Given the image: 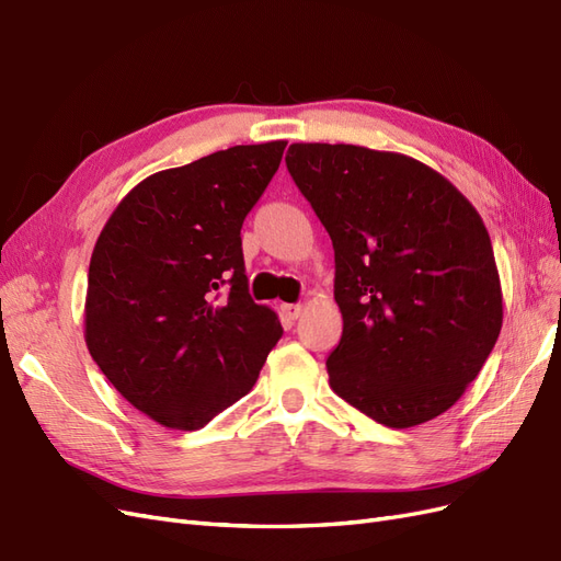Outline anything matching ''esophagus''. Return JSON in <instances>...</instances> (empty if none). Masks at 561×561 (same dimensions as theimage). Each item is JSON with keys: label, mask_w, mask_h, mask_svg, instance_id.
<instances>
[{"label": "esophagus", "mask_w": 561, "mask_h": 561, "mask_svg": "<svg viewBox=\"0 0 561 561\" xmlns=\"http://www.w3.org/2000/svg\"><path fill=\"white\" fill-rule=\"evenodd\" d=\"M280 311H283V316H285V318L297 320V318L304 313V307H301V304H283Z\"/></svg>", "instance_id": "1"}]
</instances>
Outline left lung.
<instances>
[{
	"mask_svg": "<svg viewBox=\"0 0 561 561\" xmlns=\"http://www.w3.org/2000/svg\"><path fill=\"white\" fill-rule=\"evenodd\" d=\"M285 163L334 248L344 330L328 358L332 390L388 428L447 412L503 322L482 217L449 180L393 151L297 142Z\"/></svg>",
	"mask_w": 561,
	"mask_h": 561,
	"instance_id": "8db88e82",
	"label": "left lung"
}]
</instances>
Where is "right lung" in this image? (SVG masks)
I'll use <instances>...</instances> for the list:
<instances>
[{
  "instance_id": "1",
  "label": "right lung",
  "mask_w": 561,
  "mask_h": 561,
  "mask_svg": "<svg viewBox=\"0 0 561 561\" xmlns=\"http://www.w3.org/2000/svg\"><path fill=\"white\" fill-rule=\"evenodd\" d=\"M285 145H236L149 175L98 236L87 346L118 393L165 428L198 431L241 400L283 334L248 293L241 227Z\"/></svg>"
}]
</instances>
